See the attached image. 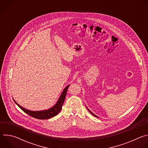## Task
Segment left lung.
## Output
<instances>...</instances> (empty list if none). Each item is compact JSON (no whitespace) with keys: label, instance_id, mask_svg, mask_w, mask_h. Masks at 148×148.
I'll return each instance as SVG.
<instances>
[{"label":"left lung","instance_id":"1","mask_svg":"<svg viewBox=\"0 0 148 148\" xmlns=\"http://www.w3.org/2000/svg\"><path fill=\"white\" fill-rule=\"evenodd\" d=\"M87 109H88V111H89V112H90V113H91V114H92V115H94V116H95V117H98V118H99V117H98V116H97V115H95V114H93V113H92V112H91V111H90V110H89V109H88V108H87Z\"/></svg>","mask_w":148,"mask_h":148}]
</instances>
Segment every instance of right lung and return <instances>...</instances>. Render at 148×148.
Here are the masks:
<instances>
[{"mask_svg": "<svg viewBox=\"0 0 148 148\" xmlns=\"http://www.w3.org/2000/svg\"><path fill=\"white\" fill-rule=\"evenodd\" d=\"M69 86H70V85L67 86L64 89V90H63V91L62 92L60 98H58V100L57 101V102H56V103L54 105V106L53 107H51V108L47 110L38 111H33L28 110H26V109L23 108L22 107H21L20 105H19L14 99L13 100H14V102L17 105V106L22 111H23L25 113L28 114L29 115H30L33 118L39 119H49L50 118H52V117L57 115L61 110L62 105H63V103H64V102L67 91V90H68V88L69 87Z\"/></svg>", "mask_w": 148, "mask_h": 148, "instance_id": "1", "label": "right lung"}]
</instances>
